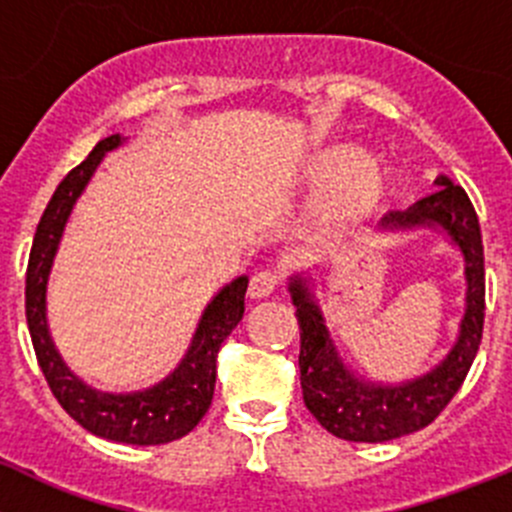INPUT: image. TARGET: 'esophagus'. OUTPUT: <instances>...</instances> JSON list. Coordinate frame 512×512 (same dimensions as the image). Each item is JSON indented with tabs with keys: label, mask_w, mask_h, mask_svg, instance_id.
Instances as JSON below:
<instances>
[{
	"label": "esophagus",
	"mask_w": 512,
	"mask_h": 512,
	"mask_svg": "<svg viewBox=\"0 0 512 512\" xmlns=\"http://www.w3.org/2000/svg\"><path fill=\"white\" fill-rule=\"evenodd\" d=\"M281 284V276L276 269H261L251 276V284H248V296L251 299H264V296L274 294Z\"/></svg>",
	"instance_id": "34e87169"
}]
</instances>
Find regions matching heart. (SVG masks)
Returning <instances> with one entry per match:
<instances>
[{
    "instance_id": "1",
    "label": "heart",
    "mask_w": 512,
    "mask_h": 512,
    "mask_svg": "<svg viewBox=\"0 0 512 512\" xmlns=\"http://www.w3.org/2000/svg\"><path fill=\"white\" fill-rule=\"evenodd\" d=\"M311 191L332 193L316 208L314 228L319 236H342L372 218L392 191V173L374 158L339 145L316 155L306 168Z\"/></svg>"
}]
</instances>
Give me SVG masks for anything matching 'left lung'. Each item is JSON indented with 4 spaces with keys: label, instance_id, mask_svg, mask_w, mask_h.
<instances>
[{
    "label": "left lung",
    "instance_id": "8db88e82",
    "mask_svg": "<svg viewBox=\"0 0 512 512\" xmlns=\"http://www.w3.org/2000/svg\"><path fill=\"white\" fill-rule=\"evenodd\" d=\"M437 191L407 211L384 216V228L442 226L465 256V319L460 337L445 362L430 374L394 387L359 382L339 359L319 306L309 296L304 279H291V299L301 329V392L304 405L324 430L349 442H387L422 430L447 407L465 382L480 349L485 321V256L478 213L460 186L445 175L435 180Z\"/></svg>",
    "mask_w": 512,
    "mask_h": 512
}]
</instances>
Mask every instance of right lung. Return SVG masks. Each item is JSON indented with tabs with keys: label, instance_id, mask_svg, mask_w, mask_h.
Instances as JSON below:
<instances>
[{
	"label": "right lung",
	"instance_id": "1",
	"mask_svg": "<svg viewBox=\"0 0 512 512\" xmlns=\"http://www.w3.org/2000/svg\"><path fill=\"white\" fill-rule=\"evenodd\" d=\"M120 145V135L100 140L92 153L77 168L65 175L55 196L47 203L34 233L32 251L27 264V284H24V309H27V326L32 337L34 354L40 362L42 374L50 384L52 394L62 405V410L85 427L87 432L113 442L128 445H163L178 437L188 435L211 407L213 387H216V359L221 344L233 326L243 316V296H246L248 279L241 276L228 284L216 299L203 311V319L196 329L191 349L180 367L155 387L135 394H105L87 387L75 377L57 354L47 332L45 319V291L50 276L52 259L67 216L75 206L77 196L87 186L90 175L107 150Z\"/></svg>",
	"mask_w": 512,
	"mask_h": 512
}]
</instances>
